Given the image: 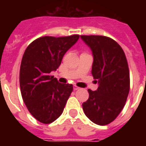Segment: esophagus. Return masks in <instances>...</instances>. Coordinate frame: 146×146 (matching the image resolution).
Returning a JSON list of instances; mask_svg holds the SVG:
<instances>
[{"instance_id":"34e87169","label":"esophagus","mask_w":146,"mask_h":146,"mask_svg":"<svg viewBox=\"0 0 146 146\" xmlns=\"http://www.w3.org/2000/svg\"><path fill=\"white\" fill-rule=\"evenodd\" d=\"M78 89H79V88H78L77 86L76 85L73 86V90H74V91H76V90H78Z\"/></svg>"}]
</instances>
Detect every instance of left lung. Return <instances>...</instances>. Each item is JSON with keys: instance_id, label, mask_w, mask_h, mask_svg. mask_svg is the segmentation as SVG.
<instances>
[{"instance_id": "left-lung-1", "label": "left lung", "mask_w": 146, "mask_h": 146, "mask_svg": "<svg viewBox=\"0 0 146 146\" xmlns=\"http://www.w3.org/2000/svg\"><path fill=\"white\" fill-rule=\"evenodd\" d=\"M94 56L92 73L98 88L88 89V99L82 105L85 115L98 125L113 122L125 106L130 91V72L124 51L113 39L81 35ZM97 83V80H95Z\"/></svg>"}]
</instances>
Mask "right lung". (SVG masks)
I'll list each match as a JSON object with an SVG mask.
<instances>
[{"label":"right lung","mask_w":146,"mask_h":146,"mask_svg":"<svg viewBox=\"0 0 146 146\" xmlns=\"http://www.w3.org/2000/svg\"><path fill=\"white\" fill-rule=\"evenodd\" d=\"M79 37L41 36L24 52L19 71L21 95L29 112L40 123L48 124L58 119L73 92L72 84L58 83L51 73Z\"/></svg>","instance_id":"add662e5"}]
</instances>
